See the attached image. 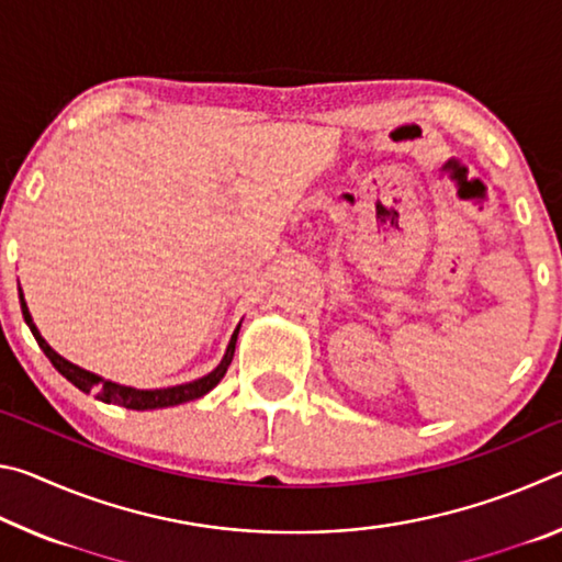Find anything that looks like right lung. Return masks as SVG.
<instances>
[{
  "label": "right lung",
  "mask_w": 562,
  "mask_h": 562,
  "mask_svg": "<svg viewBox=\"0 0 562 562\" xmlns=\"http://www.w3.org/2000/svg\"><path fill=\"white\" fill-rule=\"evenodd\" d=\"M22 315L26 319V325H30L34 339L40 341V347L44 349V355L49 357V361L56 367V372L69 379V382L76 389H81L83 394L93 392V394H97V398H101L103 404L126 406V408H133V412H146V408H164V406H176V404H183V402H193V398L211 392V389L225 376L227 367H231L233 355H235L237 329H240V327L235 329V335L231 339V345H227V351H225L223 361L213 369L211 374L203 376V379H195V382H190V384H180V386H170V389H154V392H148V389H131V386H121V384L106 382V379L91 374V372H87V369L76 367V364H71V361H66L64 357L56 355V351L49 345H46L44 337L40 335V329L34 327V322H32L30 310H26L24 297H22Z\"/></svg>",
  "instance_id": "1"
}]
</instances>
